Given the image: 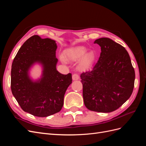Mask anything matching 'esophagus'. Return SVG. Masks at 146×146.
Listing matches in <instances>:
<instances>
[{
  "mask_svg": "<svg viewBox=\"0 0 146 146\" xmlns=\"http://www.w3.org/2000/svg\"><path fill=\"white\" fill-rule=\"evenodd\" d=\"M79 77H80V76H79V75L78 74H74L72 75V79H73L74 80H78Z\"/></svg>",
  "mask_w": 146,
  "mask_h": 146,
  "instance_id": "obj_1",
  "label": "esophagus"
}]
</instances>
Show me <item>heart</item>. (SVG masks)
<instances>
[{
  "label": "heart",
  "instance_id": "heart-1",
  "mask_svg": "<svg viewBox=\"0 0 146 146\" xmlns=\"http://www.w3.org/2000/svg\"><path fill=\"white\" fill-rule=\"evenodd\" d=\"M86 52V48L82 46L72 47L68 48L64 51L63 57H61V61H77L80 60V66L82 69H87L90 68L94 61V56L92 53H88L85 55Z\"/></svg>",
  "mask_w": 146,
  "mask_h": 146
}]
</instances>
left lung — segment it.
Instances as JSON below:
<instances>
[{
    "label": "left lung",
    "mask_w": 146,
    "mask_h": 146,
    "mask_svg": "<svg viewBox=\"0 0 146 146\" xmlns=\"http://www.w3.org/2000/svg\"><path fill=\"white\" fill-rule=\"evenodd\" d=\"M101 53L91 70L80 77L86 107L100 113L118 109L133 92L135 73L125 48L108 38L96 39Z\"/></svg>",
    "instance_id": "1"
}]
</instances>
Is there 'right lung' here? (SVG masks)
<instances>
[{"label": "right lung", "mask_w": 146, "mask_h": 146, "mask_svg": "<svg viewBox=\"0 0 146 146\" xmlns=\"http://www.w3.org/2000/svg\"><path fill=\"white\" fill-rule=\"evenodd\" d=\"M56 48L54 40L33 35L21 47L13 61L12 94L24 111L35 116L47 117L59 112L72 81L71 74H61L56 69ZM35 62L42 63L44 70L41 80L33 82L28 70Z\"/></svg>", "instance_id": "add662e5"}]
</instances>
